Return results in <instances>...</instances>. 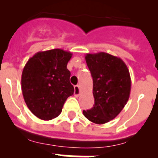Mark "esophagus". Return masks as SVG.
I'll list each match as a JSON object with an SVG mask.
<instances>
[{
  "instance_id": "obj_1",
  "label": "esophagus",
  "mask_w": 158,
  "mask_h": 158,
  "mask_svg": "<svg viewBox=\"0 0 158 158\" xmlns=\"http://www.w3.org/2000/svg\"><path fill=\"white\" fill-rule=\"evenodd\" d=\"M79 95H80V89H79V86H74V96H76V97H78Z\"/></svg>"
}]
</instances>
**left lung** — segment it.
Segmentation results:
<instances>
[{
  "mask_svg": "<svg viewBox=\"0 0 158 158\" xmlns=\"http://www.w3.org/2000/svg\"><path fill=\"white\" fill-rule=\"evenodd\" d=\"M85 61L93 77L95 104L83 114L94 123H106L127 103L131 88L129 70L121 58L107 53L87 54Z\"/></svg>",
  "mask_w": 158,
  "mask_h": 158,
  "instance_id": "8db88e82",
  "label": "left lung"
}]
</instances>
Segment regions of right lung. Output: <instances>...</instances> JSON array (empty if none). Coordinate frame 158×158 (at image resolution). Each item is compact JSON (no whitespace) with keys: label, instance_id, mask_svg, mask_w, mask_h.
<instances>
[{"label":"right lung","instance_id":"1","mask_svg":"<svg viewBox=\"0 0 158 158\" xmlns=\"http://www.w3.org/2000/svg\"><path fill=\"white\" fill-rule=\"evenodd\" d=\"M72 54L62 49L36 53L27 61L22 72L23 99L36 117L51 120L62 112L66 99L74 88L69 82L67 63Z\"/></svg>","mask_w":158,"mask_h":158}]
</instances>
